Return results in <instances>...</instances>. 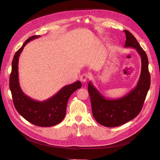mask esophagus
<instances>
[{
    "label": "esophagus",
    "instance_id": "obj_1",
    "mask_svg": "<svg viewBox=\"0 0 160 160\" xmlns=\"http://www.w3.org/2000/svg\"><path fill=\"white\" fill-rule=\"evenodd\" d=\"M89 78V76L88 74H83L80 76V80L82 82H86Z\"/></svg>",
    "mask_w": 160,
    "mask_h": 160
}]
</instances>
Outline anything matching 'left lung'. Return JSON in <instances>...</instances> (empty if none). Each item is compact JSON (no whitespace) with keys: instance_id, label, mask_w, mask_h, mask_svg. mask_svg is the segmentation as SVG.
<instances>
[{"instance_id":"obj_1","label":"left lung","mask_w":160,"mask_h":160,"mask_svg":"<svg viewBox=\"0 0 160 160\" xmlns=\"http://www.w3.org/2000/svg\"><path fill=\"white\" fill-rule=\"evenodd\" d=\"M123 32L126 34L124 47L136 49L141 56V71L137 86L127 95L117 99L104 97L91 81L88 87L94 118L99 124L106 127H119L137 117L142 108L150 86L146 52L129 31L124 30Z\"/></svg>"}]
</instances>
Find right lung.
I'll use <instances>...</instances> for the list:
<instances>
[{"label":"right lung","mask_w":160,"mask_h":160,"mask_svg":"<svg viewBox=\"0 0 160 160\" xmlns=\"http://www.w3.org/2000/svg\"><path fill=\"white\" fill-rule=\"evenodd\" d=\"M39 37L33 36L29 38L15 54L12 63L10 88L16 110L23 118L38 127H48L62 121L66 114L69 97L76 90L82 87V83L77 81L65 86L54 96L41 102L33 100L23 93L19 82V58L24 46L30 41Z\"/></svg>","instance_id":"1"}]
</instances>
